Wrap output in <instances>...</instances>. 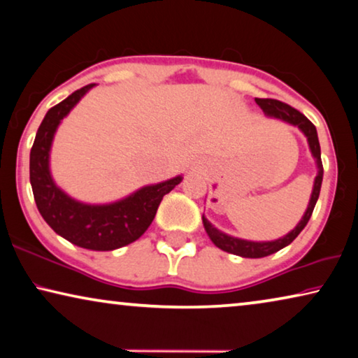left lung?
Masks as SVG:
<instances>
[{
  "mask_svg": "<svg viewBox=\"0 0 358 358\" xmlns=\"http://www.w3.org/2000/svg\"><path fill=\"white\" fill-rule=\"evenodd\" d=\"M255 103L259 104V108L262 109L266 115L275 117V119L285 120L287 124L299 127L303 131V135L307 136L308 140V146H310V151L313 154V157L317 159V165H318V175L315 178V185H313V191H312V197L310 202H308V207L306 213H303L302 220L297 223V227L292 230L291 233H287L286 236H282L276 241H268V243H254V241H246V239H239V238H233L228 236V234L218 231L215 227L210 225V222L207 220L206 217H202V223H204V228L209 238L212 239V243L215 244L218 249L225 250V252H230L234 255H241V257H248V259H260V257H266V255L278 252L280 249H282L287 244H291L294 239L297 238V234L301 233L306 225L310 220L312 212L315 209L317 199L320 196V188H322V180H323V164H322V152H320V143H318V135H317V128L312 124L310 120L307 119L306 115L301 114L297 109L291 108L289 104L281 103L278 99H270V98H255Z\"/></svg>",
  "mask_w": 358,
  "mask_h": 358,
  "instance_id": "obj_1",
  "label": "left lung"
}]
</instances>
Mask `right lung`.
Listing matches in <instances>:
<instances>
[{
    "mask_svg": "<svg viewBox=\"0 0 358 358\" xmlns=\"http://www.w3.org/2000/svg\"><path fill=\"white\" fill-rule=\"evenodd\" d=\"M93 85L77 90L46 112L30 151V183L41 217L59 236L78 248L114 250L136 241L148 230L162 197L180 183L181 177L145 186L106 206L82 204L57 188L50 173L52 138L61 120Z\"/></svg>",
    "mask_w": 358,
    "mask_h": 358,
    "instance_id": "right-lung-1",
    "label": "right lung"
}]
</instances>
